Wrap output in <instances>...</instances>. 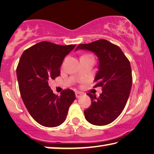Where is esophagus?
Returning <instances> with one entry per match:
<instances>
[{
    "mask_svg": "<svg viewBox=\"0 0 154 154\" xmlns=\"http://www.w3.org/2000/svg\"><path fill=\"white\" fill-rule=\"evenodd\" d=\"M83 94L81 92H77L76 93H75V96H76L77 98H79L80 97H82V96Z\"/></svg>",
    "mask_w": 154,
    "mask_h": 154,
    "instance_id": "esophagus-1",
    "label": "esophagus"
}]
</instances>
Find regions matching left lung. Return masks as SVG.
Listing matches in <instances>:
<instances>
[{"instance_id": "1", "label": "left lung", "mask_w": 154, "mask_h": 154, "mask_svg": "<svg viewBox=\"0 0 154 154\" xmlns=\"http://www.w3.org/2000/svg\"><path fill=\"white\" fill-rule=\"evenodd\" d=\"M79 49L92 51L98 57L94 87L103 88L98 98L88 93L92 105L84 111L85 118L90 124L105 126L118 118L126 105L132 83L130 62L118 46L105 39L80 44L75 50Z\"/></svg>"}]
</instances>
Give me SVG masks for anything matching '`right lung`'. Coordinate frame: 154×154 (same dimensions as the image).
Segmentation results:
<instances>
[{"instance_id": "add662e5", "label": "right lung", "mask_w": 154, "mask_h": 154, "mask_svg": "<svg viewBox=\"0 0 154 154\" xmlns=\"http://www.w3.org/2000/svg\"><path fill=\"white\" fill-rule=\"evenodd\" d=\"M76 45L42 41L24 51L16 72L22 100L32 118L45 127H56L66 118L75 94L67 89L54 94L48 81L60 76L63 60Z\"/></svg>"}]
</instances>
